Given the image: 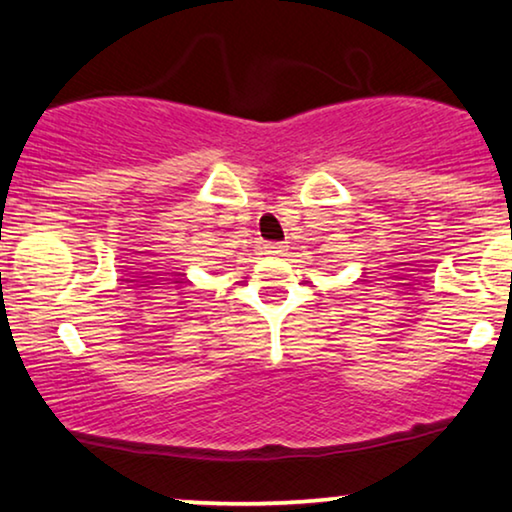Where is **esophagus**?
I'll list each match as a JSON object with an SVG mask.
<instances>
[{"instance_id":"1","label":"esophagus","mask_w":512,"mask_h":512,"mask_svg":"<svg viewBox=\"0 0 512 512\" xmlns=\"http://www.w3.org/2000/svg\"><path fill=\"white\" fill-rule=\"evenodd\" d=\"M264 248H267L269 255H283V252L288 250L283 243H267V245H264Z\"/></svg>"}]
</instances>
